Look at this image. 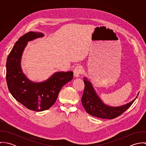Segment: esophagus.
I'll return each mask as SVG.
<instances>
[{
  "label": "esophagus",
  "mask_w": 146,
  "mask_h": 146,
  "mask_svg": "<svg viewBox=\"0 0 146 146\" xmlns=\"http://www.w3.org/2000/svg\"><path fill=\"white\" fill-rule=\"evenodd\" d=\"M83 72V68L82 66H78L74 70V76L76 78L79 77L80 75L82 74Z\"/></svg>",
  "instance_id": "34e87169"
}]
</instances>
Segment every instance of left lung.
<instances>
[{"instance_id": "1", "label": "left lung", "mask_w": 146, "mask_h": 146, "mask_svg": "<svg viewBox=\"0 0 146 146\" xmlns=\"http://www.w3.org/2000/svg\"><path fill=\"white\" fill-rule=\"evenodd\" d=\"M84 79L85 86L82 103L88 113L97 117L112 119L118 117L131 106L139 94L138 93L137 97L128 104L117 107L110 106L103 102L97 94L91 82L85 77Z\"/></svg>"}]
</instances>
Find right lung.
<instances>
[{
  "label": "right lung",
  "instance_id": "add662e5",
  "mask_svg": "<svg viewBox=\"0 0 146 146\" xmlns=\"http://www.w3.org/2000/svg\"><path fill=\"white\" fill-rule=\"evenodd\" d=\"M44 36L42 33L30 31L15 43L6 62V80L12 96L29 110L42 111L56 102L63 86L73 79L72 71L54 73L47 80L36 83L30 80L23 72L21 61L27 42Z\"/></svg>",
  "mask_w": 146,
  "mask_h": 146
}]
</instances>
